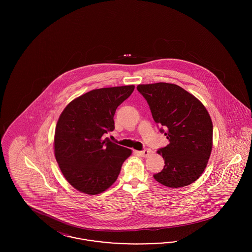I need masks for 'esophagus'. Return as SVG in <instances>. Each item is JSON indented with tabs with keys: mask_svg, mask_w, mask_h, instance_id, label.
<instances>
[{
	"mask_svg": "<svg viewBox=\"0 0 252 252\" xmlns=\"http://www.w3.org/2000/svg\"><path fill=\"white\" fill-rule=\"evenodd\" d=\"M151 152H152V151H151L149 148H145V149L142 150V151H138V155L145 158V157L149 156V155L151 154Z\"/></svg>",
	"mask_w": 252,
	"mask_h": 252,
	"instance_id": "obj_1",
	"label": "esophagus"
}]
</instances>
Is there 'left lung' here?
Masks as SVG:
<instances>
[{"mask_svg": "<svg viewBox=\"0 0 252 252\" xmlns=\"http://www.w3.org/2000/svg\"><path fill=\"white\" fill-rule=\"evenodd\" d=\"M137 90L169 140L158 150L165 165L154 179L171 188L190 185L203 173L213 148V123L207 109L178 85H138Z\"/></svg>", "mask_w": 252, "mask_h": 252, "instance_id": "left-lung-1", "label": "left lung"}]
</instances>
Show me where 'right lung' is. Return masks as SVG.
<instances>
[{
  "label": "right lung",
  "mask_w": 252,
  "mask_h": 252,
  "mask_svg": "<svg viewBox=\"0 0 252 252\" xmlns=\"http://www.w3.org/2000/svg\"><path fill=\"white\" fill-rule=\"evenodd\" d=\"M134 86L102 88L79 96L64 108L55 132V156L73 188L97 194L117 180L131 150L105 138L114 129L118 106L131 95Z\"/></svg>",
  "instance_id": "right-lung-1"
}]
</instances>
